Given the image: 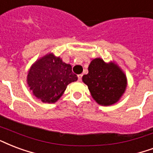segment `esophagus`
Masks as SVG:
<instances>
[{"label": "esophagus", "mask_w": 153, "mask_h": 153, "mask_svg": "<svg viewBox=\"0 0 153 153\" xmlns=\"http://www.w3.org/2000/svg\"><path fill=\"white\" fill-rule=\"evenodd\" d=\"M82 77V74H79V75H78V79H79V81H81Z\"/></svg>", "instance_id": "esophagus-1"}]
</instances>
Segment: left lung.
<instances>
[{"mask_svg": "<svg viewBox=\"0 0 153 153\" xmlns=\"http://www.w3.org/2000/svg\"><path fill=\"white\" fill-rule=\"evenodd\" d=\"M88 71V74L82 76V81L99 104H113L125 91V74L114 63L107 64L101 58H95L89 65Z\"/></svg>", "mask_w": 153, "mask_h": 153, "instance_id": "obj_1", "label": "left lung"}]
</instances>
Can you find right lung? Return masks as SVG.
<instances>
[{"instance_id":"add662e5","label":"right lung","mask_w":153,"mask_h":153,"mask_svg":"<svg viewBox=\"0 0 153 153\" xmlns=\"http://www.w3.org/2000/svg\"><path fill=\"white\" fill-rule=\"evenodd\" d=\"M78 80L71 66L53 53L38 60L28 73L27 82L33 95L42 102H54L61 97L69 83Z\"/></svg>"}]
</instances>
